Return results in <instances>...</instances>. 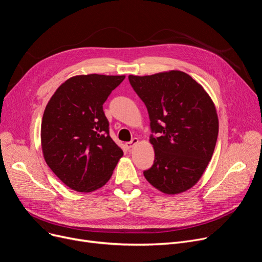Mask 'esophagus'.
<instances>
[{
    "mask_svg": "<svg viewBox=\"0 0 262 262\" xmlns=\"http://www.w3.org/2000/svg\"><path fill=\"white\" fill-rule=\"evenodd\" d=\"M139 142V140L137 139V138H134L132 141H129V142H126V143H125V146H126V149H132V147L133 146H135L136 144H137Z\"/></svg>",
    "mask_w": 262,
    "mask_h": 262,
    "instance_id": "esophagus-1",
    "label": "esophagus"
}]
</instances>
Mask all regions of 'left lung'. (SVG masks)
I'll list each match as a JSON object with an SVG mask.
<instances>
[{"label": "left lung", "instance_id": "1", "mask_svg": "<svg viewBox=\"0 0 262 262\" xmlns=\"http://www.w3.org/2000/svg\"><path fill=\"white\" fill-rule=\"evenodd\" d=\"M128 80L158 135L150 139L155 159L144 178L167 195L188 190L206 171L217 140L219 117L212 98L181 71L129 75Z\"/></svg>", "mask_w": 262, "mask_h": 262}]
</instances>
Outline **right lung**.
I'll use <instances>...</instances> for the list:
<instances>
[{"instance_id": "obj_1", "label": "right lung", "mask_w": 262, "mask_h": 262, "mask_svg": "<svg viewBox=\"0 0 262 262\" xmlns=\"http://www.w3.org/2000/svg\"><path fill=\"white\" fill-rule=\"evenodd\" d=\"M124 79V75L74 76L56 89L43 111V158L73 190L91 192L103 187L123 156L109 135L103 104Z\"/></svg>"}]
</instances>
